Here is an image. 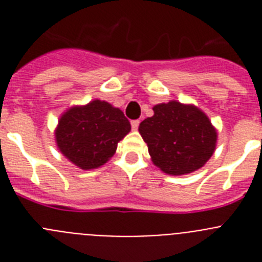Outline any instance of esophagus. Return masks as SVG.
Masks as SVG:
<instances>
[{"mask_svg": "<svg viewBox=\"0 0 262 262\" xmlns=\"http://www.w3.org/2000/svg\"><path fill=\"white\" fill-rule=\"evenodd\" d=\"M139 123H140V120H139V119L131 120V127H133V129H138Z\"/></svg>", "mask_w": 262, "mask_h": 262, "instance_id": "1", "label": "esophagus"}]
</instances>
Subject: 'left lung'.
I'll list each match as a JSON object with an SVG mask.
<instances>
[{
    "mask_svg": "<svg viewBox=\"0 0 262 262\" xmlns=\"http://www.w3.org/2000/svg\"><path fill=\"white\" fill-rule=\"evenodd\" d=\"M154 117L139 126L152 161L163 172L173 176L202 168L212 156L216 131L200 108L180 102L154 107Z\"/></svg>",
    "mask_w": 262,
    "mask_h": 262,
    "instance_id": "1",
    "label": "left lung"
}]
</instances>
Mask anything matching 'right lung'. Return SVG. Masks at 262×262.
Segmentation results:
<instances>
[{
  "label": "right lung",
  "mask_w": 262,
  "mask_h": 262,
  "mask_svg": "<svg viewBox=\"0 0 262 262\" xmlns=\"http://www.w3.org/2000/svg\"><path fill=\"white\" fill-rule=\"evenodd\" d=\"M129 129L131 124L119 108L96 99L67 111L55 135L64 156L81 169H93L115 154L118 142Z\"/></svg>",
  "instance_id": "add662e5"
}]
</instances>
